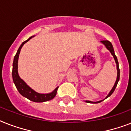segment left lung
I'll return each instance as SVG.
<instances>
[{"label":"left lung","mask_w":131,"mask_h":131,"mask_svg":"<svg viewBox=\"0 0 131 131\" xmlns=\"http://www.w3.org/2000/svg\"><path fill=\"white\" fill-rule=\"evenodd\" d=\"M101 42L104 44L105 46L106 47V48L108 49V50L110 51V52H111L112 55L113 56L114 58V60H115V62L116 63V69H117V78H116V81L115 84H114V85L113 86V88L111 90V91H110V93H108V95L106 96V98H108V97H110V95L112 94L114 90H115L116 88V86H117V84L118 83V81L120 79V69H119V66H118V59H117V57L115 55V53H114V48H113V46H112V44L111 43V42L108 40H102V41H101ZM105 98V99H106ZM104 99V100H105ZM103 100H100V101H97V102H91V101H85L87 103H94V104H97V103H100Z\"/></svg>","instance_id":"1"}]
</instances>
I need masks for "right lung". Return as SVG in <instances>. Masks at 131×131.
Instances as JSON below:
<instances>
[{
    "label": "right lung",
    "mask_w": 131,
    "mask_h": 131,
    "mask_svg": "<svg viewBox=\"0 0 131 131\" xmlns=\"http://www.w3.org/2000/svg\"><path fill=\"white\" fill-rule=\"evenodd\" d=\"M32 37L34 36L30 37L28 40L23 41V43H21V45L20 46V47L19 48L17 52V54L14 57L12 71L13 80L14 83L18 91L19 92L21 95H22L23 97H25L29 100L34 102H43L51 100L56 96L58 87H57L52 92L50 93H45V94L39 93L32 90L30 87H29L27 84L25 83V81L20 78L19 75L18 74V59H19L21 49L27 41H28L31 38H32Z\"/></svg>",
    "instance_id": "right-lung-1"
}]
</instances>
